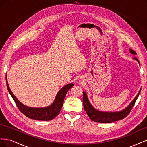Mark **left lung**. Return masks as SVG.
I'll return each mask as SVG.
<instances>
[{"mask_svg":"<svg viewBox=\"0 0 147 147\" xmlns=\"http://www.w3.org/2000/svg\"><path fill=\"white\" fill-rule=\"evenodd\" d=\"M130 53L132 54L136 55V53L134 51L129 49ZM134 59L137 60L138 63L140 64L139 60H138L136 57ZM141 90H140L139 93H138L134 99L132 101L131 103L129 104L127 108L123 110L122 111L117 112H99L97 110L95 109L89 102L88 99L87 97V94L85 92H83V106L84 109L85 110L87 115H88L89 118H90L92 121L97 122V123H110L112 122L117 121L118 120L123 119L125 117H126L127 115L131 112V111L134 105L136 102L139 97Z\"/></svg>","mask_w":147,"mask_h":147,"instance_id":"8db88e82","label":"left lung"}]
</instances>
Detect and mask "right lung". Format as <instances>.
Here are the masks:
<instances>
[{
    "instance_id": "add662e5",
    "label": "right lung",
    "mask_w": 147,
    "mask_h": 147,
    "mask_svg": "<svg viewBox=\"0 0 147 147\" xmlns=\"http://www.w3.org/2000/svg\"><path fill=\"white\" fill-rule=\"evenodd\" d=\"M6 83L8 91L12 97L13 99L14 100L16 106L20 110V112L23 113L25 116L29 118L36 120H42V121L51 120L53 118H55L57 115H59L61 109H62V107H63L64 100L67 92H68L69 90H70L74 85L72 83H70L67 84V85L62 88L57 92L55 102L51 105L43 108H32L29 107L28 106L23 105L16 99V97L13 94V92L11 91L9 88V86H8L7 80V75Z\"/></svg>"
}]
</instances>
